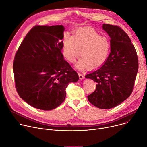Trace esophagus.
I'll return each instance as SVG.
<instances>
[{
    "label": "esophagus",
    "mask_w": 147,
    "mask_h": 147,
    "mask_svg": "<svg viewBox=\"0 0 147 147\" xmlns=\"http://www.w3.org/2000/svg\"><path fill=\"white\" fill-rule=\"evenodd\" d=\"M79 78H80V80H83V79L85 78V76H84V75H83L82 74H79Z\"/></svg>",
    "instance_id": "esophagus-1"
}]
</instances>
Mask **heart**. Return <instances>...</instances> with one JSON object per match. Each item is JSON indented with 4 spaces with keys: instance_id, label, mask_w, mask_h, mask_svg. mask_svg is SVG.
<instances>
[{
    "instance_id": "1",
    "label": "heart",
    "mask_w": 147,
    "mask_h": 147,
    "mask_svg": "<svg viewBox=\"0 0 147 147\" xmlns=\"http://www.w3.org/2000/svg\"><path fill=\"white\" fill-rule=\"evenodd\" d=\"M110 50V42L93 28H80L72 37L63 40V54L68 62H74L80 55L76 63L80 69L91 70L100 66L107 59ZM80 55H79V53Z\"/></svg>"
}]
</instances>
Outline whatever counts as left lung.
I'll list each match as a JSON object with an SVG mask.
<instances>
[{
    "mask_svg": "<svg viewBox=\"0 0 147 147\" xmlns=\"http://www.w3.org/2000/svg\"><path fill=\"white\" fill-rule=\"evenodd\" d=\"M110 37V53L101 67L85 75L97 83L88 96V101L98 108L109 109L127 99L132 92L138 71V59L127 34L119 26L102 24Z\"/></svg>",
    "mask_w": 147,
    "mask_h": 147,
    "instance_id": "obj_1",
    "label": "left lung"
}]
</instances>
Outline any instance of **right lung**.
I'll use <instances>...</instances> for the list:
<instances>
[{"label": "right lung", "instance_id": "right-lung-1", "mask_svg": "<svg viewBox=\"0 0 147 147\" xmlns=\"http://www.w3.org/2000/svg\"><path fill=\"white\" fill-rule=\"evenodd\" d=\"M62 25H36L16 51L13 69L20 97L34 108L50 110L66 97V88L79 76L64 60Z\"/></svg>", "mask_w": 147, "mask_h": 147}]
</instances>
